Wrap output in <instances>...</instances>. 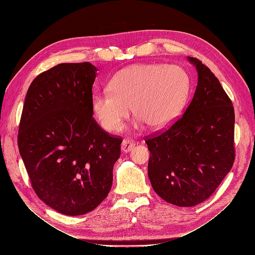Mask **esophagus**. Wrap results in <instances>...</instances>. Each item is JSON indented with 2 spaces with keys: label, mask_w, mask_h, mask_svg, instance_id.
<instances>
[{
  "label": "esophagus",
  "mask_w": 255,
  "mask_h": 255,
  "mask_svg": "<svg viewBox=\"0 0 255 255\" xmlns=\"http://www.w3.org/2000/svg\"><path fill=\"white\" fill-rule=\"evenodd\" d=\"M135 146V142L130 139H125L121 144V150L123 152H129Z\"/></svg>",
  "instance_id": "1"
}]
</instances>
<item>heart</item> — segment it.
I'll list each match as a JSON object with an SVG mask.
<instances>
[{"instance_id":"obj_1","label":"heart","mask_w":255,"mask_h":255,"mask_svg":"<svg viewBox=\"0 0 255 255\" xmlns=\"http://www.w3.org/2000/svg\"><path fill=\"white\" fill-rule=\"evenodd\" d=\"M189 90V75L180 66L134 65L113 76L109 91L92 95L91 110L100 126L109 132L121 128L130 106L138 122L163 128L181 115Z\"/></svg>"}]
</instances>
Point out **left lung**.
Listing matches in <instances>:
<instances>
[{
  "instance_id": "8db88e82",
  "label": "left lung",
  "mask_w": 255,
  "mask_h": 255,
  "mask_svg": "<svg viewBox=\"0 0 255 255\" xmlns=\"http://www.w3.org/2000/svg\"><path fill=\"white\" fill-rule=\"evenodd\" d=\"M188 60L198 72L190 104L165 132L145 139L152 187L177 206H195L210 198L235 159L232 101L210 69L195 57Z\"/></svg>"
}]
</instances>
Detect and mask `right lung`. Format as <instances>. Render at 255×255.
I'll list each match as a JSON object with an SVG mask.
<instances>
[{
    "label": "right lung",
    "mask_w": 255,
    "mask_h": 255,
    "mask_svg": "<svg viewBox=\"0 0 255 255\" xmlns=\"http://www.w3.org/2000/svg\"><path fill=\"white\" fill-rule=\"evenodd\" d=\"M90 63L59 64L32 82L23 105L18 146L40 200L68 216L87 214L109 195L121 137L92 117Z\"/></svg>",
    "instance_id": "add662e5"
}]
</instances>
